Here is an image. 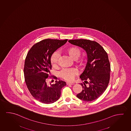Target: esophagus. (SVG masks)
Here are the masks:
<instances>
[{"label":"esophagus","instance_id":"1","mask_svg":"<svg viewBox=\"0 0 131 131\" xmlns=\"http://www.w3.org/2000/svg\"><path fill=\"white\" fill-rule=\"evenodd\" d=\"M66 84L67 85H73L74 84L73 83H67Z\"/></svg>","mask_w":131,"mask_h":131}]
</instances>
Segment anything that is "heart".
Masks as SVG:
<instances>
[{"mask_svg":"<svg viewBox=\"0 0 131 131\" xmlns=\"http://www.w3.org/2000/svg\"><path fill=\"white\" fill-rule=\"evenodd\" d=\"M65 53L68 55L72 60L75 61L77 65L79 67H82L84 65V57H81V50L76 46L71 47L65 51ZM59 58L58 53L55 52L51 55V64L53 67L57 66ZM79 72L75 69H63L59 73V75L65 80L71 82L74 79L75 77L78 74Z\"/></svg>","mask_w":131,"mask_h":131,"instance_id":"1","label":"heart"}]
</instances>
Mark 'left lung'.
I'll use <instances>...</instances> for the list:
<instances>
[{
    "label": "left lung",
    "instance_id": "8db88e82",
    "mask_svg": "<svg viewBox=\"0 0 131 131\" xmlns=\"http://www.w3.org/2000/svg\"><path fill=\"white\" fill-rule=\"evenodd\" d=\"M69 42L83 48L88 55V62L80 78L85 83H81L83 90L77 95L85 102L97 99L104 93L110 80V64L107 52L101 45L94 41L79 39L70 40Z\"/></svg>",
    "mask_w": 131,
    "mask_h": 131
}]
</instances>
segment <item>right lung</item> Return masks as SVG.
<instances>
[{
  "label": "right lung",
  "instance_id": "obj_1",
  "mask_svg": "<svg viewBox=\"0 0 131 131\" xmlns=\"http://www.w3.org/2000/svg\"><path fill=\"white\" fill-rule=\"evenodd\" d=\"M68 39H46L34 44L27 53L24 62V79L27 88L32 97L41 103L50 104L60 97L61 91L66 86L63 81H56L49 86L47 80L52 79L50 75L52 69L51 55ZM56 79V77H53Z\"/></svg>",
  "mask_w": 131,
  "mask_h": 131
}]
</instances>
